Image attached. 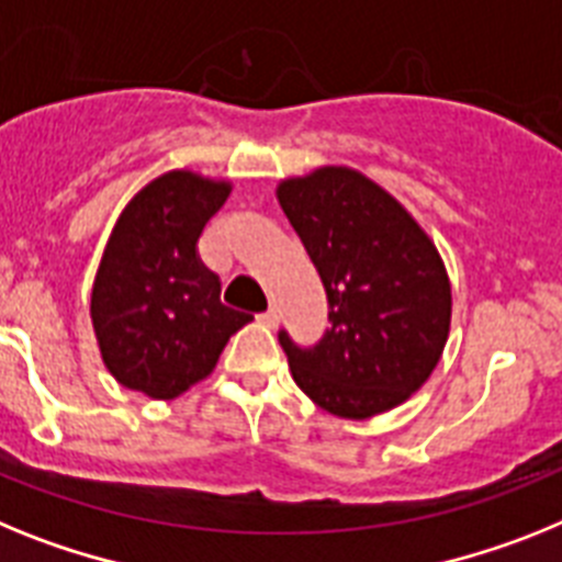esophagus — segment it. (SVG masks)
Listing matches in <instances>:
<instances>
[{"label":"esophagus","mask_w":562,"mask_h":562,"mask_svg":"<svg viewBox=\"0 0 562 562\" xmlns=\"http://www.w3.org/2000/svg\"><path fill=\"white\" fill-rule=\"evenodd\" d=\"M262 322H266L268 328H274L277 322H280V311H277V308H274V305H271V308H268V311H266V314H262Z\"/></svg>","instance_id":"esophagus-1"}]
</instances>
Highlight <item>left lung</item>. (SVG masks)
Masks as SVG:
<instances>
[{
	"label": "left lung",
	"mask_w": 562,
	"mask_h": 562,
	"mask_svg": "<svg viewBox=\"0 0 562 562\" xmlns=\"http://www.w3.org/2000/svg\"><path fill=\"white\" fill-rule=\"evenodd\" d=\"M328 294L314 348L280 345L300 390L339 418H373L407 402L450 336L452 291L441 254L413 214L348 166H319L277 187Z\"/></svg>",
	"instance_id": "8db88e82"
}]
</instances>
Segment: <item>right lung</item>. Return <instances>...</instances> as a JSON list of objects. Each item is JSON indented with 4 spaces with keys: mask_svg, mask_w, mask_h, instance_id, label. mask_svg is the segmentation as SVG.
<instances>
[{
    "mask_svg": "<svg viewBox=\"0 0 562 562\" xmlns=\"http://www.w3.org/2000/svg\"><path fill=\"white\" fill-rule=\"evenodd\" d=\"M232 183L172 169L121 212L92 282L90 316L115 382L149 398H178L203 382L251 314L221 302V277L198 240Z\"/></svg>",
    "mask_w": 562,
    "mask_h": 562,
    "instance_id": "obj_1",
    "label": "right lung"
}]
</instances>
